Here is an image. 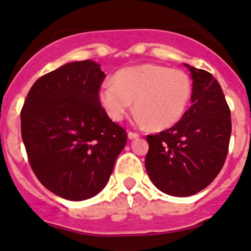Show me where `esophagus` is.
Returning <instances> with one entry per match:
<instances>
[{
  "mask_svg": "<svg viewBox=\"0 0 251 251\" xmlns=\"http://www.w3.org/2000/svg\"><path fill=\"white\" fill-rule=\"evenodd\" d=\"M140 135L137 134V132H134V131H129L128 132V137L130 138V140H134V138H137Z\"/></svg>",
  "mask_w": 251,
  "mask_h": 251,
  "instance_id": "1",
  "label": "esophagus"
}]
</instances>
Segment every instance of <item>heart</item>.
Segmentation results:
<instances>
[{"mask_svg":"<svg viewBox=\"0 0 251 251\" xmlns=\"http://www.w3.org/2000/svg\"><path fill=\"white\" fill-rule=\"evenodd\" d=\"M191 93V79L182 70L142 64L119 70L114 82H103L99 100L108 116L116 122L125 119L135 100L138 121L161 130L181 120Z\"/></svg>","mask_w":251,"mask_h":251,"instance_id":"heart-1","label":"heart"}]
</instances>
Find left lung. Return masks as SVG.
Returning a JSON list of instances; mask_svg holds the SVG:
<instances>
[{
    "instance_id": "left-lung-1",
    "label": "left lung",
    "mask_w": 251,
    "mask_h": 251,
    "mask_svg": "<svg viewBox=\"0 0 251 251\" xmlns=\"http://www.w3.org/2000/svg\"><path fill=\"white\" fill-rule=\"evenodd\" d=\"M189 68L193 77L191 105L176 125L148 135L146 169L161 191L191 196L219 175L229 150L230 109L219 82L210 73Z\"/></svg>"
}]
</instances>
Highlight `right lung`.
Instances as JSON below:
<instances>
[{
  "mask_svg": "<svg viewBox=\"0 0 251 251\" xmlns=\"http://www.w3.org/2000/svg\"><path fill=\"white\" fill-rule=\"evenodd\" d=\"M105 74L94 61L67 63L32 84L21 134L38 181L55 195L83 201L99 194L126 143L100 103Z\"/></svg>",
  "mask_w": 251,
  "mask_h": 251,
  "instance_id": "add662e5",
  "label": "right lung"
}]
</instances>
